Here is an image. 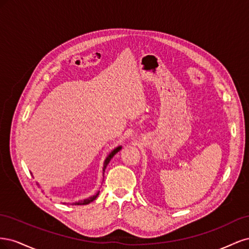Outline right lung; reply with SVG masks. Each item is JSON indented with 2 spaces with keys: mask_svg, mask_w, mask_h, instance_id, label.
Here are the masks:
<instances>
[{
  "mask_svg": "<svg viewBox=\"0 0 249 249\" xmlns=\"http://www.w3.org/2000/svg\"><path fill=\"white\" fill-rule=\"evenodd\" d=\"M123 148V146L122 145H118L117 147H115L114 149L113 150H111V153H109V155L106 157V159H105V161H104V166H103V176H104V173H105V169H106V167H107V165L109 164V162L111 161V159L113 157H114L120 149ZM32 175V173H31ZM37 185H39L38 183H37ZM99 194H100V191H97L94 195H92V196H90V197H88V198H85V199H82V200H79V201H76V202H72V205H74V206H81V205H88V203H90L91 201H93L97 196H99Z\"/></svg>",
  "mask_w": 249,
  "mask_h": 249,
  "instance_id": "right-lung-1",
  "label": "right lung"
}]
</instances>
